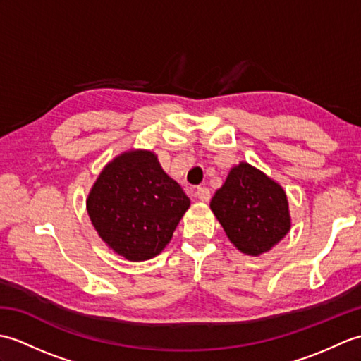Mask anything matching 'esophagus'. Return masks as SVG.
Wrapping results in <instances>:
<instances>
[{
    "instance_id": "34e87169",
    "label": "esophagus",
    "mask_w": 361,
    "mask_h": 361,
    "mask_svg": "<svg viewBox=\"0 0 361 361\" xmlns=\"http://www.w3.org/2000/svg\"><path fill=\"white\" fill-rule=\"evenodd\" d=\"M195 195L198 197V200H202V202H209V198H211V190H209L208 188H204V186H202V188H197V190H195Z\"/></svg>"
}]
</instances>
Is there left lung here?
I'll use <instances>...</instances> for the list:
<instances>
[{
	"mask_svg": "<svg viewBox=\"0 0 361 361\" xmlns=\"http://www.w3.org/2000/svg\"><path fill=\"white\" fill-rule=\"evenodd\" d=\"M211 209L228 239L245 255L270 251L290 231L283 189L248 163L229 171L224 186L212 197Z\"/></svg>",
	"mask_w": 361,
	"mask_h": 361,
	"instance_id": "8db88e82",
	"label": "left lung"
}]
</instances>
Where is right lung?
I'll return each instance as SVG.
<instances>
[{
	"mask_svg": "<svg viewBox=\"0 0 361 361\" xmlns=\"http://www.w3.org/2000/svg\"><path fill=\"white\" fill-rule=\"evenodd\" d=\"M189 197L149 150L110 161L90 190L87 211L101 239L127 260L159 255L189 208Z\"/></svg>",
	"mask_w": 361,
	"mask_h": 361,
	"instance_id": "1",
	"label": "right lung"
}]
</instances>
